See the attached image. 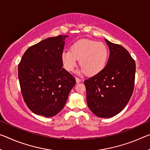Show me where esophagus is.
Listing matches in <instances>:
<instances>
[{
	"label": "esophagus",
	"mask_w": 150,
	"mask_h": 150,
	"mask_svg": "<svg viewBox=\"0 0 150 150\" xmlns=\"http://www.w3.org/2000/svg\"><path fill=\"white\" fill-rule=\"evenodd\" d=\"M75 79H76V82H77V83H80L81 81V79H79V78L77 77H75Z\"/></svg>",
	"instance_id": "34e87169"
}]
</instances>
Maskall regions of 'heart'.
<instances>
[{"label": "heart", "mask_w": 150, "mask_h": 150, "mask_svg": "<svg viewBox=\"0 0 150 150\" xmlns=\"http://www.w3.org/2000/svg\"><path fill=\"white\" fill-rule=\"evenodd\" d=\"M108 50L105 44L95 40L83 39L76 42L71 50H63L62 60L65 69L73 71L79 59L81 72L88 75L98 74L105 67Z\"/></svg>", "instance_id": "b5f03b06"}]
</instances>
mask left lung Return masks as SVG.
<instances>
[{"label":"left lung","instance_id":"left-lung-1","mask_svg":"<svg viewBox=\"0 0 150 150\" xmlns=\"http://www.w3.org/2000/svg\"><path fill=\"white\" fill-rule=\"evenodd\" d=\"M110 56L98 74L84 81L90 110L100 118H110L125 108L132 95L136 63L129 52L119 44L108 41Z\"/></svg>","mask_w":150,"mask_h":150}]
</instances>
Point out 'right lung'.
Here are the masks:
<instances>
[{"label":"right lung","mask_w":150,"mask_h":150,"mask_svg":"<svg viewBox=\"0 0 150 150\" xmlns=\"http://www.w3.org/2000/svg\"><path fill=\"white\" fill-rule=\"evenodd\" d=\"M68 35L49 38L30 46L18 64V79L24 102L33 112L45 117L64 107L75 77L63 68L62 54Z\"/></svg>","instance_id":"add662e5"}]
</instances>
